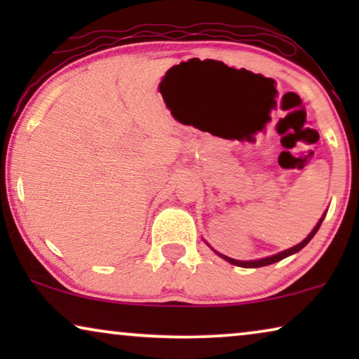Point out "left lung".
Instances as JSON below:
<instances>
[{"label": "left lung", "instance_id": "8db88e82", "mask_svg": "<svg viewBox=\"0 0 359 359\" xmlns=\"http://www.w3.org/2000/svg\"><path fill=\"white\" fill-rule=\"evenodd\" d=\"M323 217H325V215H323ZM323 217H322L320 220H318V224L316 225V229H313L312 232L309 233L307 237L304 238L301 243H297L296 247H292V248H289V250H284V252H281V253L273 255V257H268V258H263V259H255V262H238V259H232V258L225 257V255H220V253H219V257H222V258L225 259V262H229V263H232V264H237V266H242V268H259V266H268V264L276 263V262H279V259L286 258V257H289V255H292V253H297L299 250H302L304 247H306V245H307L309 242H311V240L313 238V235L317 233V230L320 229Z\"/></svg>", "mask_w": 359, "mask_h": 359}]
</instances>
